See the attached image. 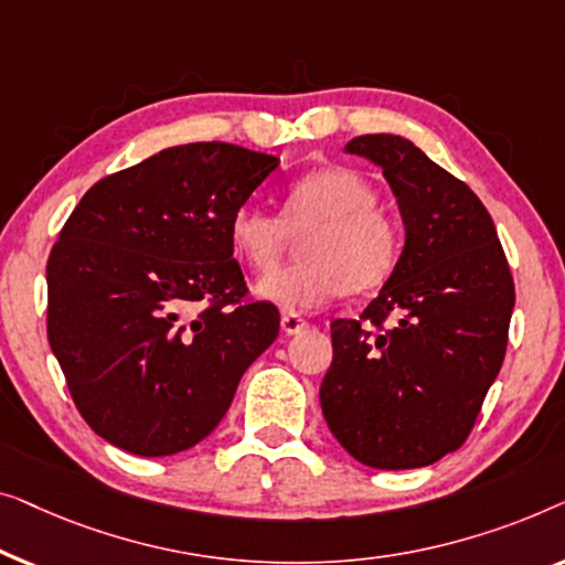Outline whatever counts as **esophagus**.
Instances as JSON below:
<instances>
[{"label": "esophagus", "mask_w": 565, "mask_h": 565, "mask_svg": "<svg viewBox=\"0 0 565 565\" xmlns=\"http://www.w3.org/2000/svg\"><path fill=\"white\" fill-rule=\"evenodd\" d=\"M281 330L286 332V335H299V332L309 330V322H307L301 315L284 312V315H281Z\"/></svg>", "instance_id": "34e87169"}]
</instances>
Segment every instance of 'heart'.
Masks as SVG:
<instances>
[{
  "label": "heart",
  "instance_id": "1",
  "mask_svg": "<svg viewBox=\"0 0 565 565\" xmlns=\"http://www.w3.org/2000/svg\"><path fill=\"white\" fill-rule=\"evenodd\" d=\"M379 192L361 171L322 166L284 189L281 214L243 204L230 217V245L253 271H271L299 235V260L256 284L260 299L309 312L343 291H373L392 279L404 235L376 210Z\"/></svg>",
  "mask_w": 565,
  "mask_h": 565
}]
</instances>
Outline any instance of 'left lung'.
Here are the masks:
<instances>
[{
	"mask_svg": "<svg viewBox=\"0 0 565 565\" xmlns=\"http://www.w3.org/2000/svg\"><path fill=\"white\" fill-rule=\"evenodd\" d=\"M345 153L381 166L407 237L361 320L330 324L322 415L363 466H430L466 443L502 369L514 309L510 264L479 196L415 142L359 135Z\"/></svg>",
	"mask_w": 565,
	"mask_h": 565,
	"instance_id": "1",
	"label": "left lung"
}]
</instances>
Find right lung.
<instances>
[{"instance_id": "right-lung-1", "label": "right lung", "mask_w": 565, "mask_h": 565, "mask_svg": "<svg viewBox=\"0 0 565 565\" xmlns=\"http://www.w3.org/2000/svg\"><path fill=\"white\" fill-rule=\"evenodd\" d=\"M279 158L189 142L102 179L47 258V343L99 438L146 458L204 440L279 309L248 297L230 217Z\"/></svg>"}]
</instances>
